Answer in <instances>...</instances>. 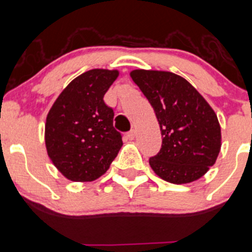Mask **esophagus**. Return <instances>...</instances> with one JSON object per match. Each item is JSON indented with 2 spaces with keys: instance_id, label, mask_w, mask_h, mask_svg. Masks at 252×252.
<instances>
[{
  "instance_id": "34e87169",
  "label": "esophagus",
  "mask_w": 252,
  "mask_h": 252,
  "mask_svg": "<svg viewBox=\"0 0 252 252\" xmlns=\"http://www.w3.org/2000/svg\"><path fill=\"white\" fill-rule=\"evenodd\" d=\"M135 136H136V130H135V129H131L130 131L126 133V137H128L129 140H134Z\"/></svg>"
}]
</instances>
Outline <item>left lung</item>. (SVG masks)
<instances>
[{"label":"left lung","mask_w":252,"mask_h":252,"mask_svg":"<svg viewBox=\"0 0 252 252\" xmlns=\"http://www.w3.org/2000/svg\"><path fill=\"white\" fill-rule=\"evenodd\" d=\"M130 76L159 122L161 148L150 158L151 168L175 185L202 177L221 148V128L213 108L192 84L173 72L134 70Z\"/></svg>","instance_id":"obj_1"}]
</instances>
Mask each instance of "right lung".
Returning a JSON list of instances; mask_svg holds the SVG:
<instances>
[{
	"label": "right lung",
	"instance_id": "right-lung-1",
	"mask_svg": "<svg viewBox=\"0 0 252 252\" xmlns=\"http://www.w3.org/2000/svg\"><path fill=\"white\" fill-rule=\"evenodd\" d=\"M118 71L94 68L62 92L46 122V147L58 170L71 181H94L110 168L122 145L112 107L104 95Z\"/></svg>",
	"mask_w": 252,
	"mask_h": 252
}]
</instances>
